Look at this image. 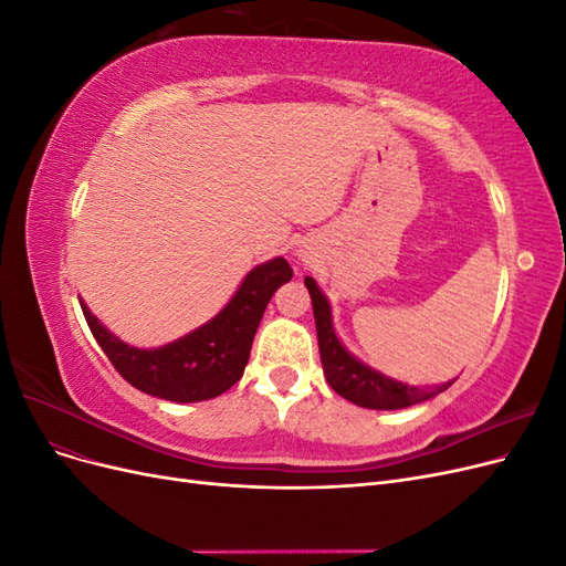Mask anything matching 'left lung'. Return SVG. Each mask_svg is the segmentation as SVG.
I'll return each instance as SVG.
<instances>
[{"label":"left lung","instance_id":"1","mask_svg":"<svg viewBox=\"0 0 566 566\" xmlns=\"http://www.w3.org/2000/svg\"><path fill=\"white\" fill-rule=\"evenodd\" d=\"M306 290L312 295V306H314V318H316V335H318V352H321V364H323V375L328 385L345 397L347 401L361 406V408H375V410H397L420 403L424 399L434 397V394L449 389L453 385L443 382L437 387H408L399 380H391L387 375L368 368L366 364L354 358L342 342L335 335L333 328V318H331V304L325 300V295L318 290L316 281L306 276L304 279Z\"/></svg>","mask_w":566,"mask_h":566}]
</instances>
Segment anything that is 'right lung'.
Segmentation results:
<instances>
[{
    "label": "right lung",
    "instance_id": "obj_1",
    "mask_svg": "<svg viewBox=\"0 0 566 566\" xmlns=\"http://www.w3.org/2000/svg\"><path fill=\"white\" fill-rule=\"evenodd\" d=\"M290 279L293 269L283 256L254 266L212 321L158 349L125 345L101 325L82 300L80 306L98 347L132 387L167 401L193 403L219 397L243 378L266 304Z\"/></svg>",
    "mask_w": 566,
    "mask_h": 566
}]
</instances>
